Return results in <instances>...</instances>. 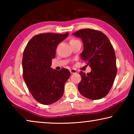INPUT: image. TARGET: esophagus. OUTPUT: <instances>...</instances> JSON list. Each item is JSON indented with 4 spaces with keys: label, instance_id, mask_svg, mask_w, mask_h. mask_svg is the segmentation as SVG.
I'll list each match as a JSON object with an SVG mask.
<instances>
[{
    "label": "esophagus",
    "instance_id": "34e87169",
    "mask_svg": "<svg viewBox=\"0 0 134 134\" xmlns=\"http://www.w3.org/2000/svg\"><path fill=\"white\" fill-rule=\"evenodd\" d=\"M70 72H71V74H76L77 72V71H76V69H72L70 70Z\"/></svg>",
    "mask_w": 134,
    "mask_h": 134
}]
</instances>
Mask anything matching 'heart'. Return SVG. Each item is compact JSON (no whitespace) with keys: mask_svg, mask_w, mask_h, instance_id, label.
Returning <instances> with one entry per match:
<instances>
[{"mask_svg":"<svg viewBox=\"0 0 134 134\" xmlns=\"http://www.w3.org/2000/svg\"><path fill=\"white\" fill-rule=\"evenodd\" d=\"M76 41V40H72L70 41V42H71V41Z\"/></svg>","mask_w":134,"mask_h":134,"instance_id":"1","label":"heart"}]
</instances>
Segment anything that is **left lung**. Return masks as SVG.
Wrapping results in <instances>:
<instances>
[{"label":"left lung","instance_id":"left-lung-1","mask_svg":"<svg viewBox=\"0 0 134 134\" xmlns=\"http://www.w3.org/2000/svg\"><path fill=\"white\" fill-rule=\"evenodd\" d=\"M83 43L81 60L91 67L85 74L80 71L81 80L78 90L84 97L98 100L108 94L114 82L117 69L115 51L109 38L100 31L80 29L72 34Z\"/></svg>","mask_w":134,"mask_h":134}]
</instances>
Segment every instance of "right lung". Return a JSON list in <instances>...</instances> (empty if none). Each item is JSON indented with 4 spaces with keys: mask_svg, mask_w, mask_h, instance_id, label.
<instances>
[{
    "mask_svg": "<svg viewBox=\"0 0 134 134\" xmlns=\"http://www.w3.org/2000/svg\"><path fill=\"white\" fill-rule=\"evenodd\" d=\"M69 33H44L32 38L24 49L23 77L27 87L36 100L42 105L55 103L63 96L64 85L70 76L69 70L60 71L51 67L59 43Z\"/></svg>",
    "mask_w": 134,
    "mask_h": 134,
    "instance_id": "obj_1",
    "label": "right lung"
}]
</instances>
